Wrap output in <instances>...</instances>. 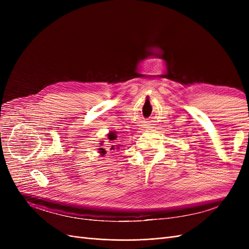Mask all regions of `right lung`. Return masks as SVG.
<instances>
[{"label":"right lung","mask_w":249,"mask_h":249,"mask_svg":"<svg viewBox=\"0 0 249 249\" xmlns=\"http://www.w3.org/2000/svg\"><path fill=\"white\" fill-rule=\"evenodd\" d=\"M117 138V136H116V134L115 133H113V132H111L109 135H108V139L109 140H115ZM115 147H116V145H112L111 146V148H109L110 150H114L115 149ZM118 148V147H117ZM100 154H102V156H105V154H107V150L105 149V148H100Z\"/></svg>","instance_id":"right-lung-1"}]
</instances>
